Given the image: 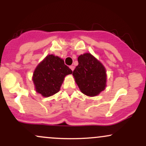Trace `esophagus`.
I'll return each instance as SVG.
<instances>
[{"mask_svg": "<svg viewBox=\"0 0 146 146\" xmlns=\"http://www.w3.org/2000/svg\"><path fill=\"white\" fill-rule=\"evenodd\" d=\"M69 68H71L72 71H73V70H74V68H75V66H70Z\"/></svg>", "mask_w": 146, "mask_h": 146, "instance_id": "obj_1", "label": "esophagus"}]
</instances>
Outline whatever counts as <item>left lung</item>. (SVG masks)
<instances>
[{"instance_id":"8db88e82","label":"left lung","mask_w":146,"mask_h":146,"mask_svg":"<svg viewBox=\"0 0 146 146\" xmlns=\"http://www.w3.org/2000/svg\"><path fill=\"white\" fill-rule=\"evenodd\" d=\"M78 65L73 72L80 91L89 97L97 96L106 86V70L102 63L90 53L80 55Z\"/></svg>"}]
</instances>
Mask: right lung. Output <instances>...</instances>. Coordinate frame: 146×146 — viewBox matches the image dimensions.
I'll return each mask as SVG.
<instances>
[{
    "label": "right lung",
    "instance_id": "right-lung-1",
    "mask_svg": "<svg viewBox=\"0 0 146 146\" xmlns=\"http://www.w3.org/2000/svg\"><path fill=\"white\" fill-rule=\"evenodd\" d=\"M72 73L62 58L48 55L33 71L32 80L36 91L44 98L52 96L60 91L64 78Z\"/></svg>",
    "mask_w": 146,
    "mask_h": 146
}]
</instances>
